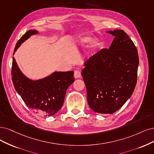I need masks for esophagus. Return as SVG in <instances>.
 I'll return each instance as SVG.
<instances>
[{
  "label": "esophagus",
  "instance_id": "esophagus-1",
  "mask_svg": "<svg viewBox=\"0 0 154 154\" xmlns=\"http://www.w3.org/2000/svg\"><path fill=\"white\" fill-rule=\"evenodd\" d=\"M81 76V73L79 70H75L74 72V77H75V79L80 78Z\"/></svg>",
  "mask_w": 154,
  "mask_h": 154
}]
</instances>
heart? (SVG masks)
Listing matches in <instances>:
<instances>
[{"label": "heart", "instance_id": "1", "mask_svg": "<svg viewBox=\"0 0 154 154\" xmlns=\"http://www.w3.org/2000/svg\"><path fill=\"white\" fill-rule=\"evenodd\" d=\"M90 38L85 37V38H84L81 39V42L83 43H87L88 42L90 41ZM96 45H97V41L95 40V39H92L91 42V46L94 47V46H95Z\"/></svg>", "mask_w": 154, "mask_h": 154}]
</instances>
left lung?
<instances>
[{
  "label": "left lung",
  "instance_id": "8db88e82",
  "mask_svg": "<svg viewBox=\"0 0 154 154\" xmlns=\"http://www.w3.org/2000/svg\"><path fill=\"white\" fill-rule=\"evenodd\" d=\"M107 32L115 36L111 46L87 59L81 72L89 106L100 114L115 112L131 97L139 65L137 48L127 34L120 29Z\"/></svg>",
  "mask_w": 154,
  "mask_h": 154
}]
</instances>
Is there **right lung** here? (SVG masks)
Listing matches in <instances>:
<instances>
[{"label": "right lung", "mask_w": 154, "mask_h": 154, "mask_svg": "<svg viewBox=\"0 0 154 154\" xmlns=\"http://www.w3.org/2000/svg\"><path fill=\"white\" fill-rule=\"evenodd\" d=\"M38 33L36 30L25 33L17 43L13 55L22 43ZM73 73V71L55 72L47 77L33 81L23 75L13 57L11 79L14 87L26 106L41 116H52L60 110L67 89L75 81Z\"/></svg>", "instance_id": "add662e5"}]
</instances>
